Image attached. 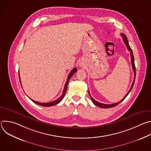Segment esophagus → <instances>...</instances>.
I'll use <instances>...</instances> for the list:
<instances>
[{
	"label": "esophagus",
	"mask_w": 151,
	"mask_h": 151,
	"mask_svg": "<svg viewBox=\"0 0 151 151\" xmlns=\"http://www.w3.org/2000/svg\"><path fill=\"white\" fill-rule=\"evenodd\" d=\"M79 66H80L81 67H82V66H83V64H82V63H80V64H79Z\"/></svg>",
	"instance_id": "obj_1"
}]
</instances>
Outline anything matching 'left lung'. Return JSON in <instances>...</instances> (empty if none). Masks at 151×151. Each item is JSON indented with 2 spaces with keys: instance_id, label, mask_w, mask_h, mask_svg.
<instances>
[{
  "instance_id": "obj_1",
  "label": "left lung",
  "mask_w": 151,
  "mask_h": 151,
  "mask_svg": "<svg viewBox=\"0 0 151 151\" xmlns=\"http://www.w3.org/2000/svg\"><path fill=\"white\" fill-rule=\"evenodd\" d=\"M121 35L122 37L123 40H124V43H125V45H126V47H127L128 50L129 51H130V56H131V60H132V64L133 70L134 73V81H133V83H132V87L130 88V90L128 91V92L127 93V94L125 96V97H124L120 101H119V102H118V103H113V104H103V103H99V102L96 101V100L91 96L90 93V91H88V93H89L90 97V98H91V99L93 103H94V104L96 105V106H98V107H101V108H104H104H109V107H114V106L118 105L119 103H121V101H122L125 99V98L128 96V94L129 93H130V92L131 91L132 89L133 88V87L134 83L135 78H136V67H135V65H134V56H133V51H132V50L131 49L130 45H129V44H128V39H127V36H125V35L124 34V33H121Z\"/></svg>"
}]
</instances>
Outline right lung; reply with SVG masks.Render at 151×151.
<instances>
[{"instance_id": "right-lung-1", "label": "right lung", "mask_w": 151, "mask_h": 151, "mask_svg": "<svg viewBox=\"0 0 151 151\" xmlns=\"http://www.w3.org/2000/svg\"><path fill=\"white\" fill-rule=\"evenodd\" d=\"M77 71V68H73L72 71L70 72V73H69L68 77V79L66 81V82L65 83V85H64V90H63V94L62 95L58 98L57 99V100H54V101H51V102H48V103H40V102H37V101H34L32 99H31L32 101H33L36 104H37L39 105H40V106H46V107H50V106H54V105H56L58 103H59L63 99L64 95H65V93L67 91V87H68V83L69 82V80L70 79V78L74 75V73L75 72H76ZM19 73V72H18ZM19 82H20V83L21 84V80H20V78H19ZM21 87H22V85H21Z\"/></svg>"}]
</instances>
